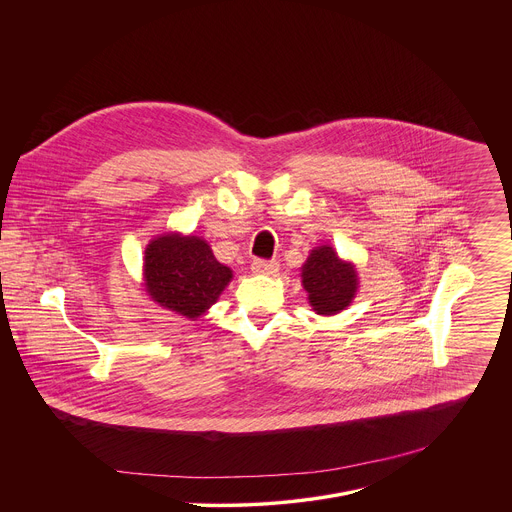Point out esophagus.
<instances>
[{"mask_svg": "<svg viewBox=\"0 0 512 512\" xmlns=\"http://www.w3.org/2000/svg\"><path fill=\"white\" fill-rule=\"evenodd\" d=\"M278 262H270V260H254L252 262V272L260 274V276H274L278 274Z\"/></svg>", "mask_w": 512, "mask_h": 512, "instance_id": "obj_1", "label": "esophagus"}]
</instances>
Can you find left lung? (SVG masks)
I'll return each instance as SVG.
<instances>
[{
	"label": "left lung",
	"mask_w": 512,
	"mask_h": 512,
	"mask_svg": "<svg viewBox=\"0 0 512 512\" xmlns=\"http://www.w3.org/2000/svg\"><path fill=\"white\" fill-rule=\"evenodd\" d=\"M301 281L317 315H336L346 309L358 291V272L352 262L338 258L328 244L311 250L301 268Z\"/></svg>",
	"instance_id": "1"
}]
</instances>
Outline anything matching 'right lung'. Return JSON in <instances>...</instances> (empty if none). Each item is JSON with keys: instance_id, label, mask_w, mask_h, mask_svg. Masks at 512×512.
Wrapping results in <instances>:
<instances>
[{"instance_id": "right-lung-1", "label": "right lung", "mask_w": 512, "mask_h": 512, "mask_svg": "<svg viewBox=\"0 0 512 512\" xmlns=\"http://www.w3.org/2000/svg\"><path fill=\"white\" fill-rule=\"evenodd\" d=\"M233 279L207 240L178 233L150 240L144 250V287L154 303L189 321L201 317Z\"/></svg>"}]
</instances>
